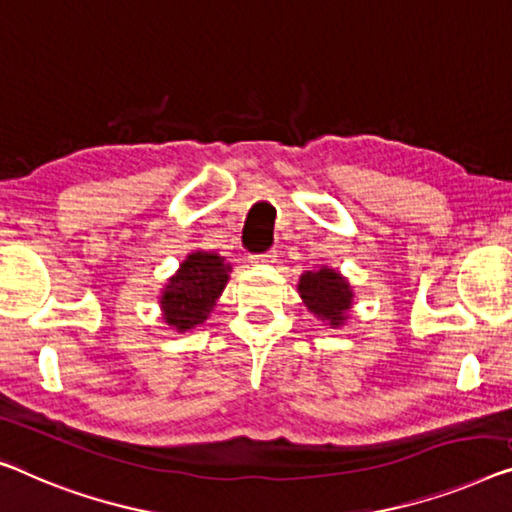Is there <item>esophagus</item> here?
Wrapping results in <instances>:
<instances>
[{
    "label": "esophagus",
    "instance_id": "obj_1",
    "mask_svg": "<svg viewBox=\"0 0 512 512\" xmlns=\"http://www.w3.org/2000/svg\"><path fill=\"white\" fill-rule=\"evenodd\" d=\"M278 259V253L276 250H269V253H264V255H257L255 257V262H259V264H273Z\"/></svg>",
    "mask_w": 512,
    "mask_h": 512
}]
</instances>
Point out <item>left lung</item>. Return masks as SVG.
Segmentation results:
<instances>
[{
  "instance_id": "1",
  "label": "left lung",
  "mask_w": 512,
  "mask_h": 512,
  "mask_svg": "<svg viewBox=\"0 0 512 512\" xmlns=\"http://www.w3.org/2000/svg\"><path fill=\"white\" fill-rule=\"evenodd\" d=\"M299 296L305 308L331 329H340L354 308V289L340 271L331 266H317L301 273Z\"/></svg>"
}]
</instances>
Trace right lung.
I'll return each instance as SVG.
<instances>
[{
    "mask_svg": "<svg viewBox=\"0 0 512 512\" xmlns=\"http://www.w3.org/2000/svg\"><path fill=\"white\" fill-rule=\"evenodd\" d=\"M232 264L213 250H193L158 296L163 322L177 333L204 324L230 280Z\"/></svg>",
    "mask_w": 512,
    "mask_h": 512,
    "instance_id": "add662e5",
    "label": "right lung"
}]
</instances>
